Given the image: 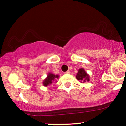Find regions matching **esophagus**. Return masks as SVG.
Returning <instances> with one entry per match:
<instances>
[{
	"label": "esophagus",
	"instance_id": "esophagus-1",
	"mask_svg": "<svg viewBox=\"0 0 126 126\" xmlns=\"http://www.w3.org/2000/svg\"><path fill=\"white\" fill-rule=\"evenodd\" d=\"M65 74H70V71H66V72H65Z\"/></svg>",
	"mask_w": 126,
	"mask_h": 126
}]
</instances>
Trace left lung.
Wrapping results in <instances>:
<instances>
[{
  "label": "left lung",
  "mask_w": 126,
  "mask_h": 126,
  "mask_svg": "<svg viewBox=\"0 0 126 126\" xmlns=\"http://www.w3.org/2000/svg\"><path fill=\"white\" fill-rule=\"evenodd\" d=\"M76 79L79 80L81 83L90 81V77L89 75L86 73L83 68H80L78 70V73L76 75Z\"/></svg>",
  "instance_id": "8db88e82"
}]
</instances>
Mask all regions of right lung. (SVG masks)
<instances>
[{"label": "right lung", "instance_id": "obj_1", "mask_svg": "<svg viewBox=\"0 0 126 126\" xmlns=\"http://www.w3.org/2000/svg\"><path fill=\"white\" fill-rule=\"evenodd\" d=\"M58 78H59V76L58 75H55V74L49 73L48 75H47V78L43 81V85L44 86L51 85L53 83V82L56 79H58Z\"/></svg>", "mask_w": 126, "mask_h": 126}]
</instances>
